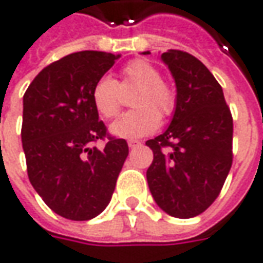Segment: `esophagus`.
<instances>
[{
    "label": "esophagus",
    "mask_w": 263,
    "mask_h": 263,
    "mask_svg": "<svg viewBox=\"0 0 263 263\" xmlns=\"http://www.w3.org/2000/svg\"><path fill=\"white\" fill-rule=\"evenodd\" d=\"M140 145H142V143H140L139 140H128V147H132V149H133V147L140 146Z\"/></svg>",
    "instance_id": "obj_1"
}]
</instances>
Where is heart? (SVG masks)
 Instances as JSON below:
<instances>
[{"mask_svg": "<svg viewBox=\"0 0 263 263\" xmlns=\"http://www.w3.org/2000/svg\"><path fill=\"white\" fill-rule=\"evenodd\" d=\"M121 89H137L128 111L111 124V133L124 139H137L154 133L161 116L171 117L177 106V93L161 71L146 60H133L121 70L120 85L108 76L99 77L92 87V102L104 118H112L121 106Z\"/></svg>", "mask_w": 263, "mask_h": 263, "instance_id": "obj_1", "label": "heart"}]
</instances>
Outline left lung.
I'll return each mask as SVG.
<instances>
[{"instance_id":"8db88e82","label":"left lung","mask_w":263,"mask_h":263,"mask_svg":"<svg viewBox=\"0 0 263 263\" xmlns=\"http://www.w3.org/2000/svg\"><path fill=\"white\" fill-rule=\"evenodd\" d=\"M161 58L176 80L177 106L167 130L146 142L154 152L147 184L168 215L193 218L214 203L230 173L233 117L221 85L196 57L168 49Z\"/></svg>"}]
</instances>
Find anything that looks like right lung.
Returning a JSON list of instances; mask_svg holds the SVG:
<instances>
[{
  "label": "right lung",
  "instance_id": "add662e5",
  "mask_svg": "<svg viewBox=\"0 0 263 263\" xmlns=\"http://www.w3.org/2000/svg\"><path fill=\"white\" fill-rule=\"evenodd\" d=\"M120 55L80 51L46 66L23 96L22 143L27 176L55 214L71 221L99 215L128 155L124 139L108 135L92 102L95 82ZM104 151L93 143L105 140Z\"/></svg>",
  "mask_w": 263,
  "mask_h": 263
}]
</instances>
